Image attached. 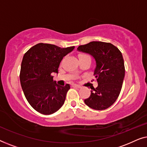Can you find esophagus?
Instances as JSON below:
<instances>
[{
	"mask_svg": "<svg viewBox=\"0 0 147 147\" xmlns=\"http://www.w3.org/2000/svg\"><path fill=\"white\" fill-rule=\"evenodd\" d=\"M72 87L77 88H81V86H79V85H77V84H72Z\"/></svg>",
	"mask_w": 147,
	"mask_h": 147,
	"instance_id": "34e87169",
	"label": "esophagus"
}]
</instances>
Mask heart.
I'll return each instance as SVG.
<instances>
[{
  "label": "heart",
  "instance_id": "b5f03b06",
  "mask_svg": "<svg viewBox=\"0 0 147 147\" xmlns=\"http://www.w3.org/2000/svg\"><path fill=\"white\" fill-rule=\"evenodd\" d=\"M90 57V56L87 55V54H84V53H81L79 55V57Z\"/></svg>",
  "mask_w": 147,
  "mask_h": 147
}]
</instances>
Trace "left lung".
<instances>
[{"label":"left lung","instance_id":"1","mask_svg":"<svg viewBox=\"0 0 147 147\" xmlns=\"http://www.w3.org/2000/svg\"><path fill=\"white\" fill-rule=\"evenodd\" d=\"M78 50L90 54L96 62L94 75L98 82V87L91 88V94L84 100V102L96 110L109 108L119 96L125 75L121 51L110 43L102 41H92L80 45Z\"/></svg>","mask_w":147,"mask_h":147}]
</instances>
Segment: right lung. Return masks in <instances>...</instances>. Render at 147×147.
I'll return each mask as SVG.
<instances>
[{"instance_id": "right-lung-1", "label": "right lung", "mask_w": 147, "mask_h": 147, "mask_svg": "<svg viewBox=\"0 0 147 147\" xmlns=\"http://www.w3.org/2000/svg\"><path fill=\"white\" fill-rule=\"evenodd\" d=\"M73 47L61 48L40 43L28 50L22 60L20 82L26 99L39 113L49 115L57 112L65 102L70 89L53 81L52 73L58 74L59 63Z\"/></svg>"}]
</instances>
